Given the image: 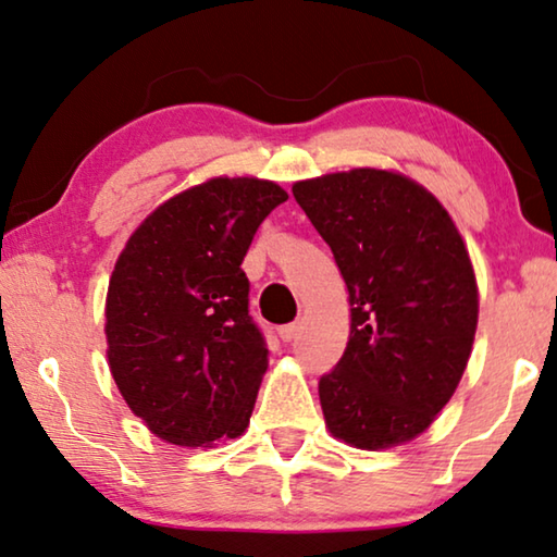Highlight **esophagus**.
<instances>
[{
  "mask_svg": "<svg viewBox=\"0 0 557 557\" xmlns=\"http://www.w3.org/2000/svg\"><path fill=\"white\" fill-rule=\"evenodd\" d=\"M297 332H300V322H289V325H282L277 330V335L282 343H293V339L297 337Z\"/></svg>",
  "mask_w": 557,
  "mask_h": 557,
  "instance_id": "1",
  "label": "esophagus"
}]
</instances>
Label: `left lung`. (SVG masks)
I'll return each mask as SVG.
<instances>
[{
    "label": "left lung",
    "mask_w": 557,
    "mask_h": 557,
    "mask_svg": "<svg viewBox=\"0 0 557 557\" xmlns=\"http://www.w3.org/2000/svg\"><path fill=\"white\" fill-rule=\"evenodd\" d=\"M330 245L350 337L320 380L332 437L360 450L414 440L450 403L478 330V280L440 199L395 170L355 168L293 185Z\"/></svg>",
    "instance_id": "left-lung-1"
}]
</instances>
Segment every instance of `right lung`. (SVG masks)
<instances>
[{
	"instance_id": "1",
	"label": "right lung",
	"mask_w": 557,
	"mask_h": 557,
	"mask_svg": "<svg viewBox=\"0 0 557 557\" xmlns=\"http://www.w3.org/2000/svg\"><path fill=\"white\" fill-rule=\"evenodd\" d=\"M285 199L270 180L199 182L154 207L114 262L107 362L127 408L164 443L214 447L250 425L268 347L239 264Z\"/></svg>"
}]
</instances>
